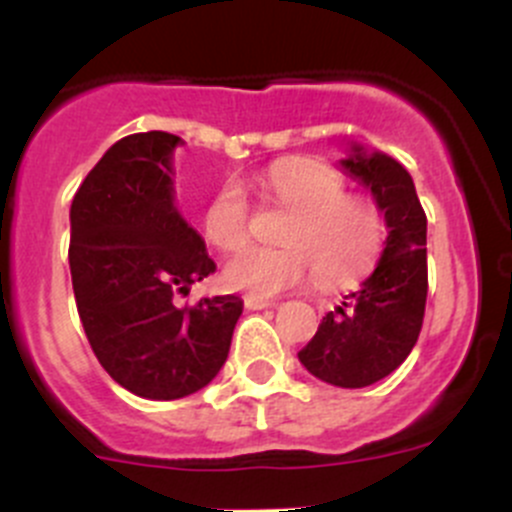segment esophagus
I'll return each mask as SVG.
<instances>
[{"label": "esophagus", "instance_id": "1", "mask_svg": "<svg viewBox=\"0 0 512 512\" xmlns=\"http://www.w3.org/2000/svg\"><path fill=\"white\" fill-rule=\"evenodd\" d=\"M245 307L247 309H267V307H275L272 299H262L257 294H245Z\"/></svg>", "mask_w": 512, "mask_h": 512}]
</instances>
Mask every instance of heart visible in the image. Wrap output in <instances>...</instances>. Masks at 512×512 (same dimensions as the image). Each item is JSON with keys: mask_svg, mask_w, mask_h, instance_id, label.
Wrapping results in <instances>:
<instances>
[{"mask_svg": "<svg viewBox=\"0 0 512 512\" xmlns=\"http://www.w3.org/2000/svg\"><path fill=\"white\" fill-rule=\"evenodd\" d=\"M262 193L289 210L280 232L285 247H247L223 270L225 287L272 297L317 272L324 287H342L364 275L379 257L386 227L369 200L352 198L342 175L307 160L272 165ZM205 237L218 250H237L250 237V205L237 185H225L205 213Z\"/></svg>", "mask_w": 512, "mask_h": 512, "instance_id": "b5f03b06", "label": "heart"}]
</instances>
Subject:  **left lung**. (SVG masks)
I'll return each instance as SVG.
<instances>
[{
	"label": "left lung",
	"mask_w": 512,
	"mask_h": 512,
	"mask_svg": "<svg viewBox=\"0 0 512 512\" xmlns=\"http://www.w3.org/2000/svg\"><path fill=\"white\" fill-rule=\"evenodd\" d=\"M344 170L371 190L389 237L374 272L322 317L299 352L309 374L342 389H361L404 364L426 312V213L409 170L386 153L352 146Z\"/></svg>",
	"instance_id": "1"
}]
</instances>
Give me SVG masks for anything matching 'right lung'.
Returning <instances> with one entry per match:
<instances>
[{"label": "right lung", "mask_w": 512, "mask_h": 512, "mask_svg": "<svg viewBox=\"0 0 512 512\" xmlns=\"http://www.w3.org/2000/svg\"><path fill=\"white\" fill-rule=\"evenodd\" d=\"M178 143L165 131L113 143L69 213L71 285L91 349L116 384L153 401L208 386L242 314L235 294L175 302L215 272L203 237L173 203Z\"/></svg>", "instance_id": "add662e5"}]
</instances>
